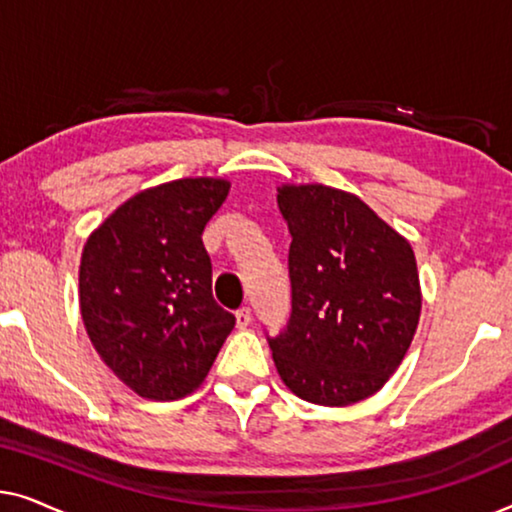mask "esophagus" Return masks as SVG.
<instances>
[{"instance_id": "obj_1", "label": "esophagus", "mask_w": 512, "mask_h": 512, "mask_svg": "<svg viewBox=\"0 0 512 512\" xmlns=\"http://www.w3.org/2000/svg\"><path fill=\"white\" fill-rule=\"evenodd\" d=\"M235 321H237V328H247L251 324V310H249V307H240V310L235 312Z\"/></svg>"}]
</instances>
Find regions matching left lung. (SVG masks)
<instances>
[{
    "label": "left lung",
    "instance_id": "left-lung-1",
    "mask_svg": "<svg viewBox=\"0 0 512 512\" xmlns=\"http://www.w3.org/2000/svg\"><path fill=\"white\" fill-rule=\"evenodd\" d=\"M277 205L291 233V317L268 338L277 373L303 401L359 403L387 384L415 338V251L340 188L282 184Z\"/></svg>",
    "mask_w": 512,
    "mask_h": 512
}]
</instances>
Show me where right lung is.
Segmentation results:
<instances>
[{"label":"right lung","instance_id":"obj_1","mask_svg":"<svg viewBox=\"0 0 512 512\" xmlns=\"http://www.w3.org/2000/svg\"><path fill=\"white\" fill-rule=\"evenodd\" d=\"M230 181L177 179L146 188L83 244L79 305L100 359L125 387L177 401L205 382L235 317L212 296L202 230Z\"/></svg>","mask_w":512,"mask_h":512}]
</instances>
